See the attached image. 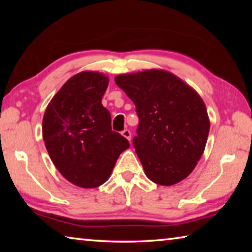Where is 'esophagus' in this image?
<instances>
[{
    "label": "esophagus",
    "mask_w": 252,
    "mask_h": 252,
    "mask_svg": "<svg viewBox=\"0 0 252 252\" xmlns=\"http://www.w3.org/2000/svg\"><path fill=\"white\" fill-rule=\"evenodd\" d=\"M121 133H122L123 136H125V138H126V139L130 141V140H131V131H130V130L126 129V130H123V131L121 132Z\"/></svg>",
    "instance_id": "1"
}]
</instances>
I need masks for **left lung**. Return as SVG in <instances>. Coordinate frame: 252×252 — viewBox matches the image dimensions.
<instances>
[{
    "label": "left lung",
    "mask_w": 252,
    "mask_h": 252,
    "mask_svg": "<svg viewBox=\"0 0 252 252\" xmlns=\"http://www.w3.org/2000/svg\"><path fill=\"white\" fill-rule=\"evenodd\" d=\"M118 87L139 118L133 147L147 177L171 186L192 172L206 147L210 122L200 95L167 71L121 74Z\"/></svg>",
    "instance_id": "1"
}]
</instances>
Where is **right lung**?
I'll use <instances>...</instances> for the list:
<instances>
[{
  "instance_id": "right-lung-1",
  "label": "right lung",
  "mask_w": 252,
  "mask_h": 252,
  "mask_svg": "<svg viewBox=\"0 0 252 252\" xmlns=\"http://www.w3.org/2000/svg\"><path fill=\"white\" fill-rule=\"evenodd\" d=\"M109 79L84 71L63 84L43 117V140L51 160L67 181L96 188L108 180L129 141L111 127V114L102 105Z\"/></svg>"
}]
</instances>
